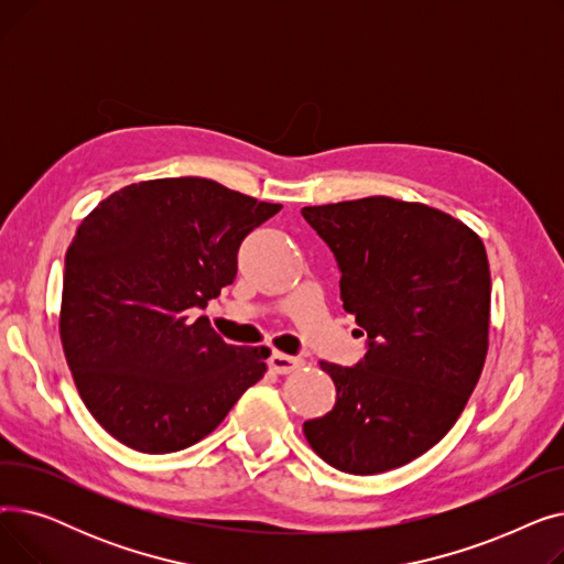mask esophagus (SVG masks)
<instances>
[{
	"label": "esophagus",
	"mask_w": 564,
	"mask_h": 564,
	"mask_svg": "<svg viewBox=\"0 0 564 564\" xmlns=\"http://www.w3.org/2000/svg\"><path fill=\"white\" fill-rule=\"evenodd\" d=\"M302 366H304V359L290 357V354H283V351H272L270 357V368L279 375H290L294 370H300Z\"/></svg>",
	"instance_id": "1"
}]
</instances>
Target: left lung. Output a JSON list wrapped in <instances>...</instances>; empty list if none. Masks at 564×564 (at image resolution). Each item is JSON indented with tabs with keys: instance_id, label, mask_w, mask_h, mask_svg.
<instances>
[{
	"instance_id": "left-lung-1",
	"label": "left lung",
	"mask_w": 564,
	"mask_h": 564,
	"mask_svg": "<svg viewBox=\"0 0 564 564\" xmlns=\"http://www.w3.org/2000/svg\"><path fill=\"white\" fill-rule=\"evenodd\" d=\"M302 215L334 251L343 308L368 334L354 368L319 361L336 404L304 423L306 441L351 476L404 466L448 434L485 368V245L436 207L389 196L308 205Z\"/></svg>"
}]
</instances>
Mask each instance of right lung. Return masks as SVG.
Listing matches in <instances>:
<instances>
[{
  "label": "right lung",
  "instance_id": "1",
  "mask_svg": "<svg viewBox=\"0 0 564 564\" xmlns=\"http://www.w3.org/2000/svg\"><path fill=\"white\" fill-rule=\"evenodd\" d=\"M283 205L207 177H160L98 203L66 253L58 334L82 402L123 446L164 455L210 434L267 372L196 317L237 249Z\"/></svg>",
  "mask_w": 564,
  "mask_h": 564
}]
</instances>
